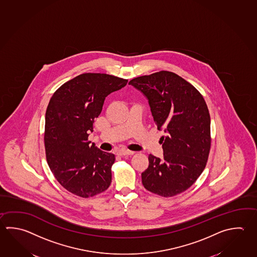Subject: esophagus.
I'll list each match as a JSON object with an SVG mask.
<instances>
[{"label":"esophagus","mask_w":257,"mask_h":257,"mask_svg":"<svg viewBox=\"0 0 257 257\" xmlns=\"http://www.w3.org/2000/svg\"><path fill=\"white\" fill-rule=\"evenodd\" d=\"M134 153L135 152H133V151L126 150V149H121V150L118 151V155H121V156H123V155H134Z\"/></svg>","instance_id":"34e87169"}]
</instances>
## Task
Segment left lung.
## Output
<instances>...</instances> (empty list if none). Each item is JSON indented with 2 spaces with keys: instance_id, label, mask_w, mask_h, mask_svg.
Here are the masks:
<instances>
[{
  "instance_id": "1",
  "label": "left lung",
  "mask_w": 257,
  "mask_h": 257,
  "mask_svg": "<svg viewBox=\"0 0 257 257\" xmlns=\"http://www.w3.org/2000/svg\"><path fill=\"white\" fill-rule=\"evenodd\" d=\"M129 84L146 97L157 129L165 132L164 157L149 155L142 183L165 197L180 194L197 180L208 159L211 120L205 101L191 83L167 71L135 78Z\"/></svg>"
}]
</instances>
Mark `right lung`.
Returning a JSON list of instances; mask_svg holds the SVG:
<instances>
[{
    "mask_svg": "<svg viewBox=\"0 0 257 257\" xmlns=\"http://www.w3.org/2000/svg\"><path fill=\"white\" fill-rule=\"evenodd\" d=\"M128 80L105 73H82L59 88L45 113L44 146L49 167L60 184L72 194L92 197L111 182L115 156L88 141L93 122L111 92Z\"/></svg>",
    "mask_w": 257,
    "mask_h": 257,
    "instance_id": "obj_1",
    "label": "right lung"
}]
</instances>
